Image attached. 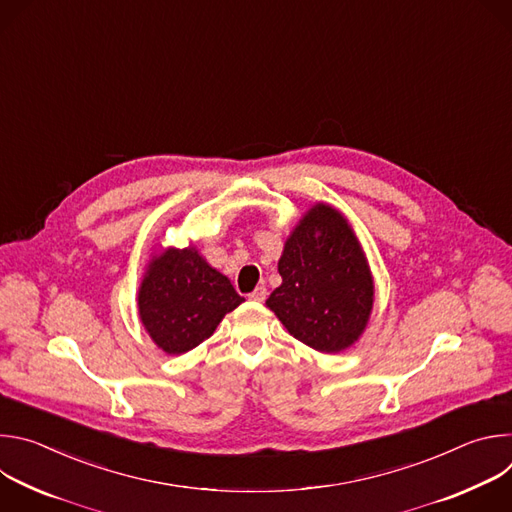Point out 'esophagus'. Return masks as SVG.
I'll return each mask as SVG.
<instances>
[{
    "label": "esophagus",
    "mask_w": 512,
    "mask_h": 512,
    "mask_svg": "<svg viewBox=\"0 0 512 512\" xmlns=\"http://www.w3.org/2000/svg\"><path fill=\"white\" fill-rule=\"evenodd\" d=\"M249 298L253 300V302H265V298H267V289L265 287H255L251 294H249Z\"/></svg>",
    "instance_id": "34e87169"
}]
</instances>
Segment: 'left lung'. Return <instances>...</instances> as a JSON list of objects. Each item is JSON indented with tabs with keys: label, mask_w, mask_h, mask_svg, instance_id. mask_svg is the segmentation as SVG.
<instances>
[{
	"label": "left lung",
	"mask_w": 512,
	"mask_h": 512,
	"mask_svg": "<svg viewBox=\"0 0 512 512\" xmlns=\"http://www.w3.org/2000/svg\"><path fill=\"white\" fill-rule=\"evenodd\" d=\"M277 271L281 285L265 306L300 342L336 354L367 330L373 273L348 218L332 204L306 210L283 245Z\"/></svg>",
	"instance_id": "8db88e82"
}]
</instances>
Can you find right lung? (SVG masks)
I'll list each match as a JSON object with an SVG mask.
<instances>
[{"label": "right lung", "mask_w": 512, "mask_h": 512, "mask_svg": "<svg viewBox=\"0 0 512 512\" xmlns=\"http://www.w3.org/2000/svg\"><path fill=\"white\" fill-rule=\"evenodd\" d=\"M243 302L231 279L216 271L194 245L152 255L137 291L139 320L166 354L196 348Z\"/></svg>", "instance_id": "add662e5"}]
</instances>
